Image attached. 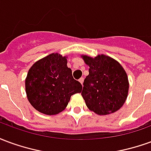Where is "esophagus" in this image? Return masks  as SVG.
<instances>
[{
    "label": "esophagus",
    "instance_id": "esophagus-1",
    "mask_svg": "<svg viewBox=\"0 0 151 151\" xmlns=\"http://www.w3.org/2000/svg\"><path fill=\"white\" fill-rule=\"evenodd\" d=\"M78 81H79V82H81V83H82H82H83V81H84V78H81L79 79Z\"/></svg>",
    "mask_w": 151,
    "mask_h": 151
}]
</instances>
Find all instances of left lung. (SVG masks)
Wrapping results in <instances>:
<instances>
[{"instance_id": "left-lung-1", "label": "left lung", "mask_w": 151, "mask_h": 151, "mask_svg": "<svg viewBox=\"0 0 151 151\" xmlns=\"http://www.w3.org/2000/svg\"><path fill=\"white\" fill-rule=\"evenodd\" d=\"M90 67L83 82L82 95L87 108L98 115L118 111L126 100L129 80L120 63L110 56H82Z\"/></svg>"}]
</instances>
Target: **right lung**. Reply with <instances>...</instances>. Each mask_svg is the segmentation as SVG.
<instances>
[{
  "label": "right lung",
  "mask_w": 151,
  "mask_h": 151,
  "mask_svg": "<svg viewBox=\"0 0 151 151\" xmlns=\"http://www.w3.org/2000/svg\"><path fill=\"white\" fill-rule=\"evenodd\" d=\"M67 57L52 53L31 66L25 81L29 102L37 111L56 115L67 107L71 95L82 91V84L73 78Z\"/></svg>",
  "instance_id": "right-lung-1"
}]
</instances>
